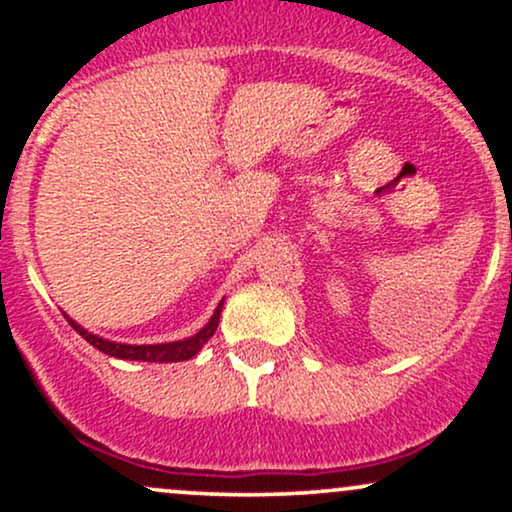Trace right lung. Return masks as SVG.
I'll return each instance as SVG.
<instances>
[{
  "mask_svg": "<svg viewBox=\"0 0 512 512\" xmlns=\"http://www.w3.org/2000/svg\"><path fill=\"white\" fill-rule=\"evenodd\" d=\"M221 308H223V301L216 305L211 320L197 334H192V337H187V339H180V342H168V344H117V342H108V339L96 337V334H91L88 330H84L81 325H76L72 317H67V320H69V325H72L74 330L79 332L88 344L96 346L98 351H103V354H108V356L125 358V361L175 363V361H187V358L197 356L199 349H202V346L207 344L211 337H214L216 327H219Z\"/></svg>",
  "mask_w": 512,
  "mask_h": 512,
  "instance_id": "add662e5",
  "label": "right lung"
}]
</instances>
